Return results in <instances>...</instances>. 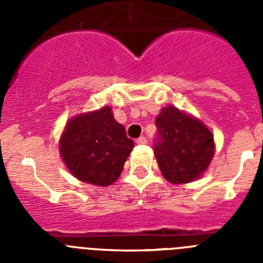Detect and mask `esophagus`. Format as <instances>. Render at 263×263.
<instances>
[{"mask_svg": "<svg viewBox=\"0 0 263 263\" xmlns=\"http://www.w3.org/2000/svg\"><path fill=\"white\" fill-rule=\"evenodd\" d=\"M136 143L137 145H146V143H147V139H146V137H139L138 139H137L136 141Z\"/></svg>", "mask_w": 263, "mask_h": 263, "instance_id": "esophagus-1", "label": "esophagus"}]
</instances>
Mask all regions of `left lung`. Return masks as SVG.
<instances>
[{
    "label": "left lung",
    "instance_id": "1",
    "mask_svg": "<svg viewBox=\"0 0 263 263\" xmlns=\"http://www.w3.org/2000/svg\"><path fill=\"white\" fill-rule=\"evenodd\" d=\"M155 125L154 154L164 178L174 184L199 178L215 154L208 127L175 106L162 109Z\"/></svg>",
    "mask_w": 263,
    "mask_h": 263
}]
</instances>
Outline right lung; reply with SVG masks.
I'll use <instances>...</instances> for the list:
<instances>
[{
  "instance_id": "1",
  "label": "right lung",
  "mask_w": 263,
  "mask_h": 263,
  "mask_svg": "<svg viewBox=\"0 0 263 263\" xmlns=\"http://www.w3.org/2000/svg\"><path fill=\"white\" fill-rule=\"evenodd\" d=\"M133 147L109 106L72 118L60 138V155L69 171L101 187L117 180Z\"/></svg>"
}]
</instances>
